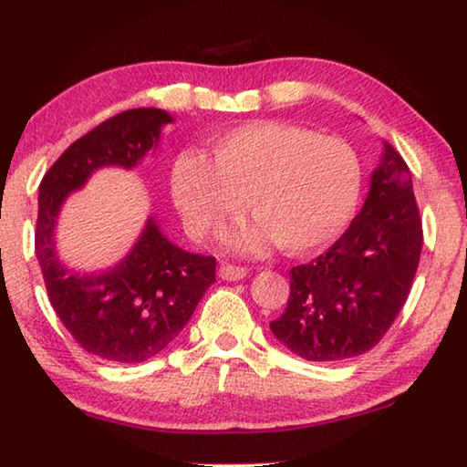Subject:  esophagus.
Segmentation results:
<instances>
[{"label":"esophagus","mask_w":467,"mask_h":467,"mask_svg":"<svg viewBox=\"0 0 467 467\" xmlns=\"http://www.w3.org/2000/svg\"><path fill=\"white\" fill-rule=\"evenodd\" d=\"M218 275L223 280H228V282H239V280L244 278V275H247V270H244V267H239V265L223 264V265H220V270H218Z\"/></svg>","instance_id":"34e87169"}]
</instances>
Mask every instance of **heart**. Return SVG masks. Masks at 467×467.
Instances as JSON below:
<instances>
[{
    "label": "heart",
    "instance_id": "heart-1",
    "mask_svg": "<svg viewBox=\"0 0 467 467\" xmlns=\"http://www.w3.org/2000/svg\"><path fill=\"white\" fill-rule=\"evenodd\" d=\"M360 192V161L348 141L284 121L243 125L220 136L210 158L185 152L171 169L172 202L195 239L241 216L249 197L255 218L224 234L243 255L329 247L352 223Z\"/></svg>",
    "mask_w": 467,
    "mask_h": 467
}]
</instances>
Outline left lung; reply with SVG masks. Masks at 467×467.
Returning a JSON list of instances; mask_svg holds the SVG:
<instances>
[{
	"label": "left lung",
	"instance_id": "obj_1",
	"mask_svg": "<svg viewBox=\"0 0 467 467\" xmlns=\"http://www.w3.org/2000/svg\"><path fill=\"white\" fill-rule=\"evenodd\" d=\"M420 251L412 172L383 141L358 216L323 255L290 270L288 305L272 334L313 362L368 352L404 306Z\"/></svg>",
	"mask_w": 467,
	"mask_h": 467
}]
</instances>
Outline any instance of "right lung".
Returning <instances> with one entry per match:
<instances>
[{
	"instance_id": "right-lung-1",
	"label": "right lung",
	"mask_w": 467,
	"mask_h": 467,
	"mask_svg": "<svg viewBox=\"0 0 467 467\" xmlns=\"http://www.w3.org/2000/svg\"><path fill=\"white\" fill-rule=\"evenodd\" d=\"M172 121L162 109L123 110L76 140L38 187L35 244L49 300L76 342L105 360L131 365L156 357L216 282V259L169 241L152 214L128 255L107 270H76L57 251V220L67 197L100 169H136L156 152Z\"/></svg>"
}]
</instances>
